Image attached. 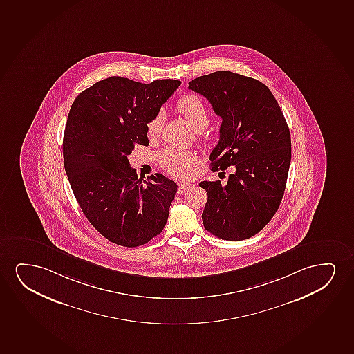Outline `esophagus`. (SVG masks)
I'll return each mask as SVG.
<instances>
[{"label":"esophagus","instance_id":"esophagus-1","mask_svg":"<svg viewBox=\"0 0 354 354\" xmlns=\"http://www.w3.org/2000/svg\"><path fill=\"white\" fill-rule=\"evenodd\" d=\"M192 187V184H189V183H184V184H180L179 187H178V192L179 193H185L187 189H191Z\"/></svg>","mask_w":354,"mask_h":354}]
</instances>
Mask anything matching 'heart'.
<instances>
[{
    "instance_id": "heart-1",
    "label": "heart",
    "mask_w": 354,
    "mask_h": 354,
    "mask_svg": "<svg viewBox=\"0 0 354 354\" xmlns=\"http://www.w3.org/2000/svg\"><path fill=\"white\" fill-rule=\"evenodd\" d=\"M176 108L196 132H202L210 122V114L207 106L197 95L189 93L181 97L176 103ZM165 120V111H158L147 121L149 138L155 139L160 136ZM158 162L168 174L179 179H186L192 175L193 168L199 163V157L196 152L168 147L158 153Z\"/></svg>"
}]
</instances>
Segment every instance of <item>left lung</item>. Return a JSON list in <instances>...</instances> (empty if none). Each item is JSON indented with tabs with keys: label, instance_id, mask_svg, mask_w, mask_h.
<instances>
[{
	"label": "left lung",
	"instance_id": "1",
	"mask_svg": "<svg viewBox=\"0 0 354 354\" xmlns=\"http://www.w3.org/2000/svg\"><path fill=\"white\" fill-rule=\"evenodd\" d=\"M189 88L222 118L212 169L235 167L225 186L199 184L207 193L203 223L220 239H248L268 225L285 193L292 156L285 116L264 84L230 71L193 79Z\"/></svg>",
	"mask_w": 354,
	"mask_h": 354
}]
</instances>
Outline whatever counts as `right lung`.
Listing matches in <instances>:
<instances>
[{
	"instance_id": "right-lung-1",
	"label": "right lung",
	"mask_w": 354,
	"mask_h": 354,
	"mask_svg": "<svg viewBox=\"0 0 354 354\" xmlns=\"http://www.w3.org/2000/svg\"><path fill=\"white\" fill-rule=\"evenodd\" d=\"M111 77L79 93L64 136V163L79 207L111 243L137 248L165 228L178 186L162 174L142 180L127 156L149 145L147 124L179 88Z\"/></svg>"
}]
</instances>
